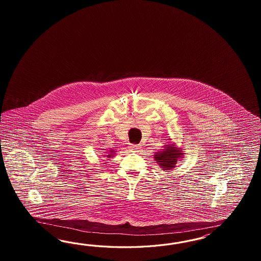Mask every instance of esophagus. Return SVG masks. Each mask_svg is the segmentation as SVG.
I'll return each mask as SVG.
<instances>
[{
	"mask_svg": "<svg viewBox=\"0 0 261 261\" xmlns=\"http://www.w3.org/2000/svg\"><path fill=\"white\" fill-rule=\"evenodd\" d=\"M130 148H131L132 150H138V149L142 148V145H141V144H131V145H130Z\"/></svg>",
	"mask_w": 261,
	"mask_h": 261,
	"instance_id": "34e87169",
	"label": "esophagus"
}]
</instances>
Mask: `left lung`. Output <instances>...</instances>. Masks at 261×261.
Returning a JSON list of instances; mask_svg holds the SVG:
<instances>
[{"label": "left lung", "instance_id": "8db88e82", "mask_svg": "<svg viewBox=\"0 0 261 261\" xmlns=\"http://www.w3.org/2000/svg\"><path fill=\"white\" fill-rule=\"evenodd\" d=\"M182 158H184L182 147L176 146L174 142H167L164 145V149L154 154V160L163 170H171L176 166L177 162Z\"/></svg>", "mask_w": 261, "mask_h": 261}]
</instances>
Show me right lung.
Returning a JSON list of instances; mask_svg holds the SVG:
<instances>
[{
  "mask_svg": "<svg viewBox=\"0 0 261 261\" xmlns=\"http://www.w3.org/2000/svg\"><path fill=\"white\" fill-rule=\"evenodd\" d=\"M115 152H116V151L114 150V149H110L108 152L105 153L106 155H104V157H106L107 159L112 158V157H114V155L116 154Z\"/></svg>",
  "mask_w": 261,
  "mask_h": 261,
  "instance_id": "obj_1",
  "label": "right lung"
}]
</instances>
